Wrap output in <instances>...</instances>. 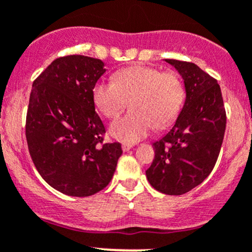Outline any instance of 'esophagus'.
<instances>
[{
	"instance_id": "34e87169",
	"label": "esophagus",
	"mask_w": 252,
	"mask_h": 252,
	"mask_svg": "<svg viewBox=\"0 0 252 252\" xmlns=\"http://www.w3.org/2000/svg\"><path fill=\"white\" fill-rule=\"evenodd\" d=\"M131 148H133V145H131V144H123V145H122L123 151H129Z\"/></svg>"
}]
</instances>
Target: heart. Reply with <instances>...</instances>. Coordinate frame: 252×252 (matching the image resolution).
Returning <instances> with one entry per match:
<instances>
[{"mask_svg": "<svg viewBox=\"0 0 252 252\" xmlns=\"http://www.w3.org/2000/svg\"><path fill=\"white\" fill-rule=\"evenodd\" d=\"M92 99L107 118L118 117L129 102L130 112L109 126V135L123 143H135L154 126L165 128L175 121L185 102V87L175 72L133 66L117 72L113 82H96Z\"/></svg>", "mask_w": 252, "mask_h": 252, "instance_id": "b5f03b06", "label": "heart"}]
</instances>
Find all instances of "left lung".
<instances>
[{
  "label": "left lung",
  "mask_w": 252,
  "mask_h": 252,
  "mask_svg": "<svg viewBox=\"0 0 252 252\" xmlns=\"http://www.w3.org/2000/svg\"><path fill=\"white\" fill-rule=\"evenodd\" d=\"M165 61L182 77L186 99L170 130L153 144L155 158L145 173L156 191L180 196L201 185L213 170L226 116L217 80L193 63Z\"/></svg>",
  "instance_id": "obj_1"
}]
</instances>
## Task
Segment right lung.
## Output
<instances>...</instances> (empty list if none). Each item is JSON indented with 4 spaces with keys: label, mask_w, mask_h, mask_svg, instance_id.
Returning <instances> with one entry per match:
<instances>
[{
    "label": "right lung",
    "mask_w": 252,
    "mask_h": 252,
    "mask_svg": "<svg viewBox=\"0 0 252 252\" xmlns=\"http://www.w3.org/2000/svg\"><path fill=\"white\" fill-rule=\"evenodd\" d=\"M106 72L99 59L69 55L54 60L33 82L26 138L34 166L56 191L89 197L113 177L122 155L94 111L92 89Z\"/></svg>",
    "instance_id": "obj_1"
}]
</instances>
